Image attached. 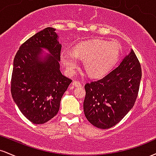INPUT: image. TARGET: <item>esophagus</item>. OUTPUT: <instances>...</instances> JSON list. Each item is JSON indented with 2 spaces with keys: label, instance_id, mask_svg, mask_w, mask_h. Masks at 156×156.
<instances>
[{
  "label": "esophagus",
  "instance_id": "1",
  "mask_svg": "<svg viewBox=\"0 0 156 156\" xmlns=\"http://www.w3.org/2000/svg\"><path fill=\"white\" fill-rule=\"evenodd\" d=\"M72 85L73 87H81V83L79 81H73Z\"/></svg>",
  "mask_w": 156,
  "mask_h": 156
}]
</instances>
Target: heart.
<instances>
[{
    "mask_svg": "<svg viewBox=\"0 0 156 156\" xmlns=\"http://www.w3.org/2000/svg\"><path fill=\"white\" fill-rule=\"evenodd\" d=\"M121 51V45L117 41L93 39L78 44L73 52L62 51L60 60L69 76L76 73L79 58L83 60L84 68L89 76L101 77L115 66L119 59Z\"/></svg>",
    "mask_w": 156,
    "mask_h": 156,
    "instance_id": "heart-1",
    "label": "heart"
}]
</instances>
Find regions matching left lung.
<instances>
[{
    "instance_id": "1",
    "label": "left lung",
    "mask_w": 156,
    "mask_h": 156,
    "mask_svg": "<svg viewBox=\"0 0 156 156\" xmlns=\"http://www.w3.org/2000/svg\"><path fill=\"white\" fill-rule=\"evenodd\" d=\"M141 78L140 63L132 49L115 69L101 79L86 83L83 112L101 129L117 125L131 110Z\"/></svg>"
}]
</instances>
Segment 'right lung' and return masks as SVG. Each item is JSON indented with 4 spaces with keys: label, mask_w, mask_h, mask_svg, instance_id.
Segmentation results:
<instances>
[{
    "label": "right lung",
    "mask_w": 156,
    "mask_h": 156,
    "mask_svg": "<svg viewBox=\"0 0 156 156\" xmlns=\"http://www.w3.org/2000/svg\"><path fill=\"white\" fill-rule=\"evenodd\" d=\"M61 49L55 29L48 27L26 41L14 58L12 98L34 124H43L56 115L62 96L72 82L60 71Z\"/></svg>",
    "instance_id": "1"
}]
</instances>
